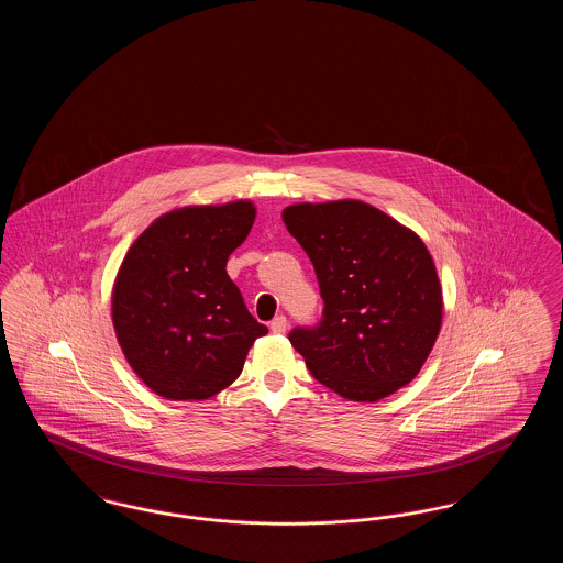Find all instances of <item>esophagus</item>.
Masks as SVG:
<instances>
[{
    "mask_svg": "<svg viewBox=\"0 0 563 563\" xmlns=\"http://www.w3.org/2000/svg\"><path fill=\"white\" fill-rule=\"evenodd\" d=\"M287 327H289V322H287L285 317H276L274 321L269 322V331H272V333H278V335L287 333Z\"/></svg>",
    "mask_w": 563,
    "mask_h": 563,
    "instance_id": "esophagus-1",
    "label": "esophagus"
}]
</instances>
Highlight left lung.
Listing matches in <instances>:
<instances>
[{
  "label": "left lung",
  "instance_id": "8db88e82",
  "mask_svg": "<svg viewBox=\"0 0 563 563\" xmlns=\"http://www.w3.org/2000/svg\"><path fill=\"white\" fill-rule=\"evenodd\" d=\"M283 221L317 269L324 301L317 329L289 335L310 374L356 402L407 386L443 322V291L424 241L352 198L289 205Z\"/></svg>",
  "mask_w": 563,
  "mask_h": 563
}]
</instances>
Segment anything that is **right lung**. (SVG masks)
Returning <instances> with one entry per match:
<instances>
[{"mask_svg":"<svg viewBox=\"0 0 563 563\" xmlns=\"http://www.w3.org/2000/svg\"><path fill=\"white\" fill-rule=\"evenodd\" d=\"M255 214L242 198L173 209L126 251L111 289V321L131 369L162 399H211L268 333L225 272Z\"/></svg>","mask_w":563,"mask_h":563,"instance_id":"add662e5","label":"right lung"}]
</instances>
